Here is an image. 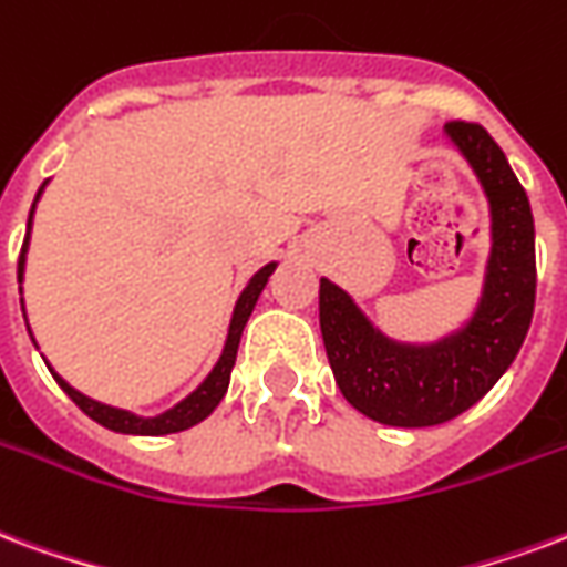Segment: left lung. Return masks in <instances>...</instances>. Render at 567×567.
Returning a JSON list of instances; mask_svg holds the SVG:
<instances>
[{
	"label": "left lung",
	"mask_w": 567,
	"mask_h": 567,
	"mask_svg": "<svg viewBox=\"0 0 567 567\" xmlns=\"http://www.w3.org/2000/svg\"><path fill=\"white\" fill-rule=\"evenodd\" d=\"M444 137L475 171L489 204V258L475 312L435 342H396L354 297L321 279L318 318L342 396L388 426H435L484 400L517 358L535 312V221L505 153L477 123H447Z\"/></svg>",
	"instance_id": "1"
}]
</instances>
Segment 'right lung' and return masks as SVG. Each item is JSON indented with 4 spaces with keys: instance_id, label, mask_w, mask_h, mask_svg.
<instances>
[{
    "instance_id": "add662e5",
    "label": "right lung",
    "mask_w": 567,
    "mask_h": 567,
    "mask_svg": "<svg viewBox=\"0 0 567 567\" xmlns=\"http://www.w3.org/2000/svg\"><path fill=\"white\" fill-rule=\"evenodd\" d=\"M44 186H48V183H41V188H38L35 204H38V198H41ZM35 204H32V209H29L27 240H23L20 261H17V282H23V270H27V249H29V234H32V216H35ZM272 270H276V261L264 264L261 270L251 276L249 285L243 288V295L237 297L234 316H230L228 339H225V348H221L216 367L209 369L207 379L200 381L198 388L192 390L186 400H179L174 409L155 414V417H141V414L125 412V409H113V405H104V402L92 400V396H86V393H81V390L71 388L69 381L62 379L60 372L50 367L48 360H44V363H48L50 375L56 379V384H60L65 393H69L71 402H74V405H78L83 414H90L92 421L102 423V426H107V430H113V433H125V435L183 433V430H188V426H195V423H200L204 417H209V414H213V409H216V405L221 402V396L228 393L230 369H234V360H237V348H240L243 327H246V321H249L251 309H255V303H258V297H261L264 285H267V279L272 276ZM20 306H23V300H20ZM23 318H27V306H23ZM29 337H32V330H29Z\"/></svg>"
}]
</instances>
